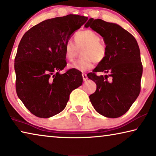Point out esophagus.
I'll use <instances>...</instances> for the list:
<instances>
[{
    "instance_id": "esophagus-1",
    "label": "esophagus",
    "mask_w": 156,
    "mask_h": 156,
    "mask_svg": "<svg viewBox=\"0 0 156 156\" xmlns=\"http://www.w3.org/2000/svg\"><path fill=\"white\" fill-rule=\"evenodd\" d=\"M82 77H83V81H86L88 80V76L85 73H82Z\"/></svg>"
}]
</instances>
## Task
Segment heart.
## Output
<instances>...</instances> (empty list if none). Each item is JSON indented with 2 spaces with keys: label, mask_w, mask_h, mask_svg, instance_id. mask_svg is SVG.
Segmentation results:
<instances>
[{
  "label": "heart",
  "mask_w": 156,
  "mask_h": 156,
  "mask_svg": "<svg viewBox=\"0 0 156 156\" xmlns=\"http://www.w3.org/2000/svg\"><path fill=\"white\" fill-rule=\"evenodd\" d=\"M100 37L91 30H81L76 33L75 42L68 40L66 43L64 50L66 57L73 61L81 51V57L70 65V68L80 71L90 70L97 62H101L106 56V47L100 41Z\"/></svg>",
  "instance_id": "1"
}]
</instances>
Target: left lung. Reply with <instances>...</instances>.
I'll use <instances>...</instances> for the list:
<instances>
[{"mask_svg":"<svg viewBox=\"0 0 156 156\" xmlns=\"http://www.w3.org/2000/svg\"><path fill=\"white\" fill-rule=\"evenodd\" d=\"M84 26L100 34L106 47L105 59L87 75L97 85L89 98L98 113L117 118L129 111L140 93L143 68L138 44L131 33L113 23L91 18ZM98 72L106 75L99 76Z\"/></svg>","mask_w":156,"mask_h":156,"instance_id":"1","label":"left lung"}]
</instances>
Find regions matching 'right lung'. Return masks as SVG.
Segmentation results:
<instances>
[{"instance_id": "add662e5", "label": "right lung", "mask_w": 156, "mask_h": 156, "mask_svg": "<svg viewBox=\"0 0 156 156\" xmlns=\"http://www.w3.org/2000/svg\"><path fill=\"white\" fill-rule=\"evenodd\" d=\"M88 17L69 14L41 22L25 33L14 59L16 90L25 106L41 118H48L66 108L73 90L82 84L80 70L65 73L64 47L73 33Z\"/></svg>"}]
</instances>
